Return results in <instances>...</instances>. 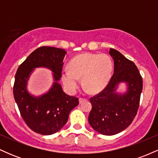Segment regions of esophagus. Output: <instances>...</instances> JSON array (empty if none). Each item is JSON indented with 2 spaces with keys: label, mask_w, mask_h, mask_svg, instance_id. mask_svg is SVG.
<instances>
[{
  "label": "esophagus",
  "mask_w": 158,
  "mask_h": 158,
  "mask_svg": "<svg viewBox=\"0 0 158 158\" xmlns=\"http://www.w3.org/2000/svg\"><path fill=\"white\" fill-rule=\"evenodd\" d=\"M87 99H85V98H84V97H80L79 98V103H82L83 102H85V101H86Z\"/></svg>",
  "instance_id": "obj_1"
}]
</instances>
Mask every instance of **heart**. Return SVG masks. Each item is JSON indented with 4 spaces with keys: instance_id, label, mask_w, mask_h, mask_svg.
<instances>
[{
    "instance_id": "heart-1",
    "label": "heart",
    "mask_w": 158,
    "mask_h": 158,
    "mask_svg": "<svg viewBox=\"0 0 158 158\" xmlns=\"http://www.w3.org/2000/svg\"><path fill=\"white\" fill-rule=\"evenodd\" d=\"M114 64L107 54H79L69 62V68L61 70V77L66 89L74 93L82 78L83 86L92 94L100 93L111 79Z\"/></svg>"
}]
</instances>
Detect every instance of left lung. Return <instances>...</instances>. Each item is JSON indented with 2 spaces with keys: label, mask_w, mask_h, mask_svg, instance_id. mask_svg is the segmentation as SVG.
Returning <instances> with one entry per match:
<instances>
[{
  "label": "left lung",
  "mask_w": 158,
  "mask_h": 158,
  "mask_svg": "<svg viewBox=\"0 0 158 158\" xmlns=\"http://www.w3.org/2000/svg\"><path fill=\"white\" fill-rule=\"evenodd\" d=\"M109 54L114 59V74L106 88L90 99L92 109L88 122L95 131L110 136L126 129L135 119L139 106L143 79L133 61L114 49H110ZM121 82L127 85L124 94L115 92Z\"/></svg>",
  "instance_id": "1"
}]
</instances>
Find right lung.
Wrapping results in <instances>:
<instances>
[{"label": "right lung", "instance_id": "add662e5", "mask_svg": "<svg viewBox=\"0 0 158 158\" xmlns=\"http://www.w3.org/2000/svg\"><path fill=\"white\" fill-rule=\"evenodd\" d=\"M67 52L61 48L41 47L36 49L18 68L13 87L14 98L21 117L30 129L42 135L55 134L66 124L79 98L63 91L61 79L63 60ZM46 67L54 72V82L48 92L35 97L27 91L28 78L34 69Z\"/></svg>", "mask_w": 158, "mask_h": 158}]
</instances>
